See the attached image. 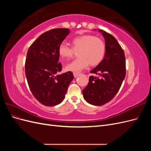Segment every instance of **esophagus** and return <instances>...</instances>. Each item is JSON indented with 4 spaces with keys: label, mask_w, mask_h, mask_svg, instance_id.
Listing matches in <instances>:
<instances>
[{
    "label": "esophagus",
    "mask_w": 151,
    "mask_h": 151,
    "mask_svg": "<svg viewBox=\"0 0 151 151\" xmlns=\"http://www.w3.org/2000/svg\"><path fill=\"white\" fill-rule=\"evenodd\" d=\"M74 74V77H78V76H79V73H76V72H74V74Z\"/></svg>",
    "instance_id": "esophagus-1"
}]
</instances>
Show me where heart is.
I'll use <instances>...</instances> for the list:
<instances>
[{
	"instance_id": "obj_1",
	"label": "heart",
	"mask_w": 151,
	"mask_h": 151,
	"mask_svg": "<svg viewBox=\"0 0 151 151\" xmlns=\"http://www.w3.org/2000/svg\"><path fill=\"white\" fill-rule=\"evenodd\" d=\"M72 48L65 43L60 44L58 48L59 55L64 60L73 57L74 51L78 52L79 58L69 63L66 66L68 71L79 72L88 67L98 65L104 57L106 46L100 38L93 35H83L74 38L72 41Z\"/></svg>"
}]
</instances>
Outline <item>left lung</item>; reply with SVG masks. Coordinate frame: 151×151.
Returning <instances> with one entry per match:
<instances>
[{
	"instance_id": "obj_1",
	"label": "left lung",
	"mask_w": 151,
	"mask_h": 151,
	"mask_svg": "<svg viewBox=\"0 0 151 151\" xmlns=\"http://www.w3.org/2000/svg\"><path fill=\"white\" fill-rule=\"evenodd\" d=\"M98 31L104 38L106 52L103 60L90 71L99 76H89L83 93L87 102L101 106L110 101L118 92L125 77L126 68L124 52L116 38L103 30Z\"/></svg>"
}]
</instances>
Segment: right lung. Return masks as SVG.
Listing matches in <instances>:
<instances>
[{
	"label": "right lung",
	"mask_w": 151,
	"mask_h": 151,
	"mask_svg": "<svg viewBox=\"0 0 151 151\" xmlns=\"http://www.w3.org/2000/svg\"><path fill=\"white\" fill-rule=\"evenodd\" d=\"M69 33L67 28L45 32L35 41L27 53L25 74L28 86L35 98L45 106L60 104L74 78L70 71L57 74L62 70L58 48Z\"/></svg>",
	"instance_id": "1"
}]
</instances>
